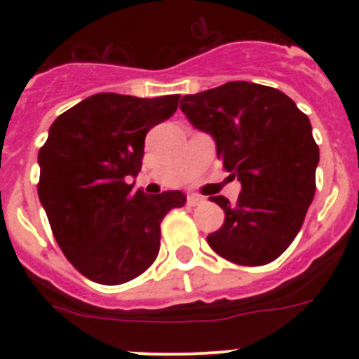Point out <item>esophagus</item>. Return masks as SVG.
<instances>
[{
	"mask_svg": "<svg viewBox=\"0 0 359 359\" xmlns=\"http://www.w3.org/2000/svg\"><path fill=\"white\" fill-rule=\"evenodd\" d=\"M187 203H189L190 207H198V205L205 203V198H201V196H198V194H189V198H187Z\"/></svg>",
	"mask_w": 359,
	"mask_h": 359,
	"instance_id": "obj_1",
	"label": "esophagus"
}]
</instances>
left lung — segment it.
Instances as JSON below:
<instances>
[{"instance_id":"obj_1","label":"left lung","mask_w":359,"mask_h":359,"mask_svg":"<svg viewBox=\"0 0 359 359\" xmlns=\"http://www.w3.org/2000/svg\"><path fill=\"white\" fill-rule=\"evenodd\" d=\"M180 109L214 138L217 158L241 183L236 205L214 196L224 223L207 237L226 261L262 266L286 252L315 198L320 151L311 122L286 93L226 82L182 97Z\"/></svg>"}]
</instances>
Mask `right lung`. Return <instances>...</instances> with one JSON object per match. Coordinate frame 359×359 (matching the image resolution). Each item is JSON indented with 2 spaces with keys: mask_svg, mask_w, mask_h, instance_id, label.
I'll use <instances>...</instances> for the list:
<instances>
[{
  "mask_svg": "<svg viewBox=\"0 0 359 359\" xmlns=\"http://www.w3.org/2000/svg\"><path fill=\"white\" fill-rule=\"evenodd\" d=\"M177 100L97 93L50 126L37 156L41 205L66 259L97 284L144 273L160 252L161 219L185 205L180 190L147 196L129 183L142 169L145 135Z\"/></svg>",
  "mask_w": 359,
  "mask_h": 359,
  "instance_id": "add662e5",
  "label": "right lung"
}]
</instances>
